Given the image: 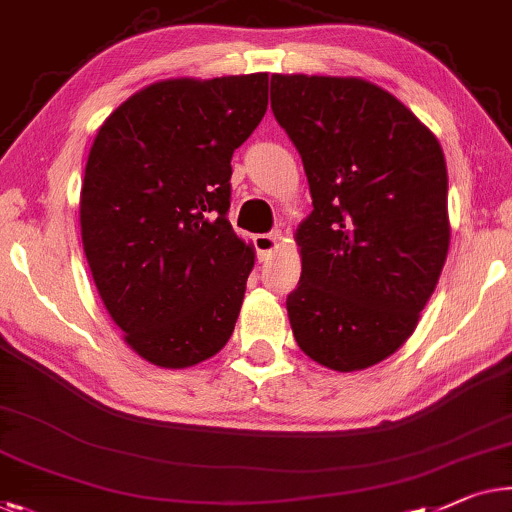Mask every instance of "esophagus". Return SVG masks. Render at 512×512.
Masks as SVG:
<instances>
[{
  "label": "esophagus",
  "mask_w": 512,
  "mask_h": 512,
  "mask_svg": "<svg viewBox=\"0 0 512 512\" xmlns=\"http://www.w3.org/2000/svg\"><path fill=\"white\" fill-rule=\"evenodd\" d=\"M277 240H279L277 233H261V235H256L254 247H256V254H258V258H261V261H268V258L274 254V251H277V247H279Z\"/></svg>",
  "instance_id": "1"
}]
</instances>
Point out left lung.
Masks as SVG:
<instances>
[{
  "label": "left lung",
  "instance_id": "1",
  "mask_svg": "<svg viewBox=\"0 0 512 512\" xmlns=\"http://www.w3.org/2000/svg\"><path fill=\"white\" fill-rule=\"evenodd\" d=\"M270 99L314 205L295 231L302 274L286 298L295 342L335 372L379 365L413 335L448 256L439 140L362 78L274 73Z\"/></svg>",
  "mask_w": 512,
  "mask_h": 512
}]
</instances>
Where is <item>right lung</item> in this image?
<instances>
[{"label": "right lung", "mask_w": 512, "mask_h": 512, "mask_svg": "<svg viewBox=\"0 0 512 512\" xmlns=\"http://www.w3.org/2000/svg\"><path fill=\"white\" fill-rule=\"evenodd\" d=\"M268 110V73L168 78L96 131L80 189L87 265L124 342L164 369L226 346L254 244L226 219L231 157Z\"/></svg>", "instance_id": "obj_1"}]
</instances>
